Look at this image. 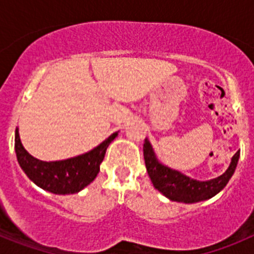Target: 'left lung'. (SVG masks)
I'll list each match as a JSON object with an SVG mask.
<instances>
[{
	"label": "left lung",
	"mask_w": 254,
	"mask_h": 254,
	"mask_svg": "<svg viewBox=\"0 0 254 254\" xmlns=\"http://www.w3.org/2000/svg\"><path fill=\"white\" fill-rule=\"evenodd\" d=\"M143 159L152 185L165 197L172 201L185 203H193L205 201L214 197L228 185L229 179L234 174L239 160V151L235 152L232 163L223 176L211 181L199 182L192 179L182 173L173 170L160 164L156 159L151 145L147 140L143 142Z\"/></svg>",
	"instance_id": "1"
}]
</instances>
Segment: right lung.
Returning a JSON list of instances; mask_svg holds the SVG:
<instances>
[{"mask_svg":"<svg viewBox=\"0 0 254 254\" xmlns=\"http://www.w3.org/2000/svg\"><path fill=\"white\" fill-rule=\"evenodd\" d=\"M111 134L99 146L84 155L61 161H42L33 158L21 145L19 131H15V151L21 169L30 181L55 194L77 193L96 178L107 147L116 138Z\"/></svg>","mask_w":254,"mask_h":254,"instance_id":"1","label":"right lung"}]
</instances>
